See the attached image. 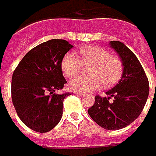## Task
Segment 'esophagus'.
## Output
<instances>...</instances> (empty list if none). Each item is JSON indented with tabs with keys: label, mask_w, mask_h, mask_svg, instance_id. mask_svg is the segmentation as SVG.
I'll list each match as a JSON object with an SVG mask.
<instances>
[{
	"label": "esophagus",
	"mask_w": 156,
	"mask_h": 156,
	"mask_svg": "<svg viewBox=\"0 0 156 156\" xmlns=\"http://www.w3.org/2000/svg\"><path fill=\"white\" fill-rule=\"evenodd\" d=\"M75 94L77 95V96H84L85 93L84 92H81V91H75Z\"/></svg>",
	"instance_id": "34e87169"
}]
</instances>
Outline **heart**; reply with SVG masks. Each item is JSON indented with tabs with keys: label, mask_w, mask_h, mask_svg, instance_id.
Listing matches in <instances>:
<instances>
[{
	"label": "heart",
	"mask_w": 156,
	"mask_h": 156,
	"mask_svg": "<svg viewBox=\"0 0 156 156\" xmlns=\"http://www.w3.org/2000/svg\"><path fill=\"white\" fill-rule=\"evenodd\" d=\"M81 63L90 65L87 69L89 76H79L69 80V87L75 90L91 91L111 87L121 78L123 66L121 59L111 55L106 48L89 45L80 49V59L74 53L69 52L61 60V69L65 76L72 77L80 72Z\"/></svg>",
	"instance_id": "obj_1"
}]
</instances>
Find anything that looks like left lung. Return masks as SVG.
Segmentation results:
<instances>
[{
    "label": "left lung",
    "mask_w": 156,
    "mask_h": 156,
    "mask_svg": "<svg viewBox=\"0 0 156 156\" xmlns=\"http://www.w3.org/2000/svg\"><path fill=\"white\" fill-rule=\"evenodd\" d=\"M109 45L122 60V77L106 92L108 97H95V103L88 113L101 128L117 130L129 125L140 116L149 97L150 86L136 55L119 41H111Z\"/></svg>",
    "instance_id": "obj_1"
}]
</instances>
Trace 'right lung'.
Returning <instances> with one entry per match:
<instances>
[{
    "label": "right lung",
    "instance_id": "right-lung-1",
    "mask_svg": "<svg viewBox=\"0 0 156 156\" xmlns=\"http://www.w3.org/2000/svg\"><path fill=\"white\" fill-rule=\"evenodd\" d=\"M73 46L64 39L42 43L20 61L12 78V99L22 122L39 133L57 125L63 114V101L69 92L57 94L67 81L61 60Z\"/></svg>",
    "mask_w": 156,
    "mask_h": 156
}]
</instances>
